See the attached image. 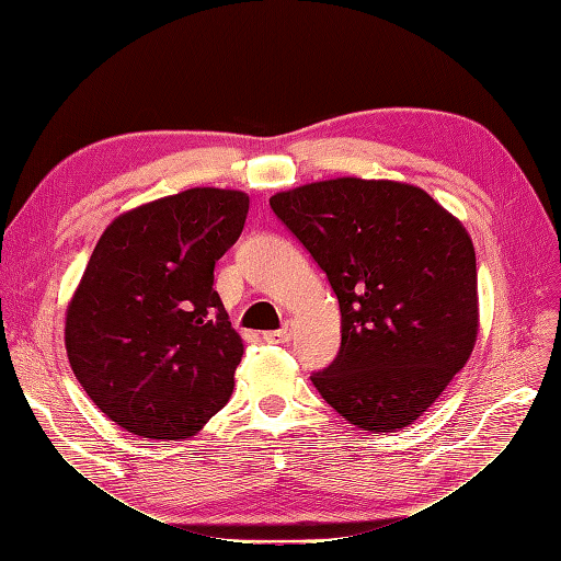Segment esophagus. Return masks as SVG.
I'll list each match as a JSON object with an SVG mask.
<instances>
[{"mask_svg":"<svg viewBox=\"0 0 561 561\" xmlns=\"http://www.w3.org/2000/svg\"><path fill=\"white\" fill-rule=\"evenodd\" d=\"M293 332H295V322L293 320H285V325L280 330L264 332V342H268V344H287L293 339Z\"/></svg>","mask_w":561,"mask_h":561,"instance_id":"esophagus-1","label":"esophagus"}]
</instances>
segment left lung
<instances>
[{"mask_svg": "<svg viewBox=\"0 0 561 561\" xmlns=\"http://www.w3.org/2000/svg\"><path fill=\"white\" fill-rule=\"evenodd\" d=\"M325 271L342 348L311 377L353 426H410L449 386L480 328L466 227L414 184L336 178L268 198Z\"/></svg>", "mask_w": 561, "mask_h": 561, "instance_id": "1", "label": "left lung"}]
</instances>
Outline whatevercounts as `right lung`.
<instances>
[{
    "mask_svg": "<svg viewBox=\"0 0 561 561\" xmlns=\"http://www.w3.org/2000/svg\"><path fill=\"white\" fill-rule=\"evenodd\" d=\"M250 198L196 186L118 215L79 280L65 348L89 398L124 431L184 439L229 402L243 339L213 287Z\"/></svg>",
    "mask_w": 561,
    "mask_h": 561,
    "instance_id": "add662e5",
    "label": "right lung"
}]
</instances>
